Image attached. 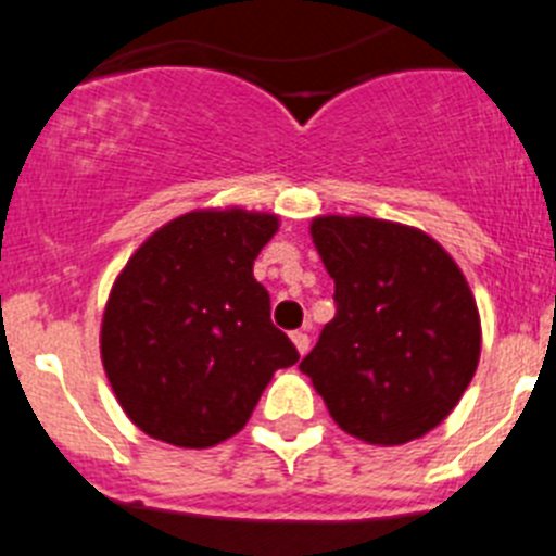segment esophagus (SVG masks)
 <instances>
[{
    "instance_id": "1",
    "label": "esophagus",
    "mask_w": 556,
    "mask_h": 556,
    "mask_svg": "<svg viewBox=\"0 0 556 556\" xmlns=\"http://www.w3.org/2000/svg\"><path fill=\"white\" fill-rule=\"evenodd\" d=\"M292 343H295V349H298V354H306V351H309V345H312V340H309V334H306V331H292Z\"/></svg>"
}]
</instances>
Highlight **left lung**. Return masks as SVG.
<instances>
[{"label": "left lung", "mask_w": 556, "mask_h": 556, "mask_svg": "<svg viewBox=\"0 0 556 556\" xmlns=\"http://www.w3.org/2000/svg\"><path fill=\"white\" fill-rule=\"evenodd\" d=\"M309 232L334 278L337 315L301 371L354 439H421L453 414L481 359L467 278L419 227L329 213Z\"/></svg>", "instance_id": "8db88e82"}]
</instances>
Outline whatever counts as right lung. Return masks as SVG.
Masks as SVG:
<instances>
[{
    "label": "right lung",
    "mask_w": 556,
    "mask_h": 556,
    "mask_svg": "<svg viewBox=\"0 0 556 556\" xmlns=\"http://www.w3.org/2000/svg\"><path fill=\"white\" fill-rule=\"evenodd\" d=\"M275 213L202 207L135 250L112 283L101 320L109 386L142 433L207 450L253 416L298 349L269 320L253 261L278 232Z\"/></svg>",
    "instance_id": "1"
}]
</instances>
